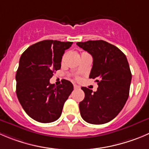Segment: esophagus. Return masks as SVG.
Wrapping results in <instances>:
<instances>
[{"label":"esophagus","instance_id":"obj_1","mask_svg":"<svg viewBox=\"0 0 149 149\" xmlns=\"http://www.w3.org/2000/svg\"><path fill=\"white\" fill-rule=\"evenodd\" d=\"M73 87H74V89H80V86H78V85H76V84H74V85H73Z\"/></svg>","mask_w":149,"mask_h":149}]
</instances>
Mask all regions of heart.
Returning <instances> with one entry per match:
<instances>
[{
  "mask_svg": "<svg viewBox=\"0 0 149 149\" xmlns=\"http://www.w3.org/2000/svg\"><path fill=\"white\" fill-rule=\"evenodd\" d=\"M64 57H65V55L63 56V59H64Z\"/></svg>",
  "mask_w": 149,
  "mask_h": 149,
  "instance_id": "b5f03b06",
  "label": "heart"
}]
</instances>
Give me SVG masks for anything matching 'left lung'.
Instances as JSON below:
<instances>
[{
  "mask_svg": "<svg viewBox=\"0 0 149 149\" xmlns=\"http://www.w3.org/2000/svg\"><path fill=\"white\" fill-rule=\"evenodd\" d=\"M78 46L93 57L89 78L96 79V92L81 87L84 99L79 102L82 119L102 125L114 119L129 97L132 73L125 54L114 45L102 40L78 42Z\"/></svg>",
  "mask_w": 149,
  "mask_h": 149,
  "instance_id": "obj_1",
  "label": "left lung"
}]
</instances>
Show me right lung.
Wrapping results in <instances>:
<instances>
[{"instance_id": "1", "label": "right lung", "mask_w": 149, "mask_h": 149, "mask_svg": "<svg viewBox=\"0 0 149 149\" xmlns=\"http://www.w3.org/2000/svg\"><path fill=\"white\" fill-rule=\"evenodd\" d=\"M73 43L45 40L29 47L19 59L16 74L17 96L27 114L41 123H49L61 116L63 105L73 90L63 79L55 86L49 82L61 68L65 50Z\"/></svg>"}]
</instances>
